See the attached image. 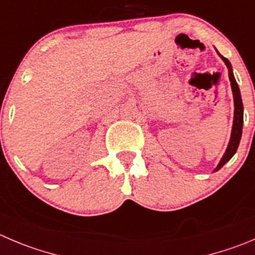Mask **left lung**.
Listing matches in <instances>:
<instances>
[{"mask_svg":"<svg viewBox=\"0 0 255 255\" xmlns=\"http://www.w3.org/2000/svg\"><path fill=\"white\" fill-rule=\"evenodd\" d=\"M220 57H222L223 61L225 62L228 67V72H229V80L230 85H232V91L233 96H234V120H233V129H232V135H230V141L228 144L227 150H225V154L223 155L222 160L218 164V166L215 168V171L219 170L220 168L224 166L225 162L229 161L233 157V155L237 152V149L239 146V142L242 139V131H243V103H242V96L241 91H239V86L237 84L234 79V75H233V69L232 65H230L229 60L225 59L224 56H222L219 52H218Z\"/></svg>","mask_w":255,"mask_h":255,"instance_id":"1","label":"left lung"}]
</instances>
